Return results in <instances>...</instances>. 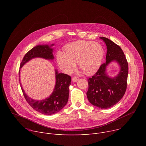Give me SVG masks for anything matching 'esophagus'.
Segmentation results:
<instances>
[{
	"instance_id": "1",
	"label": "esophagus",
	"mask_w": 146,
	"mask_h": 146,
	"mask_svg": "<svg viewBox=\"0 0 146 146\" xmlns=\"http://www.w3.org/2000/svg\"><path fill=\"white\" fill-rule=\"evenodd\" d=\"M78 79H79V78L77 77H73L72 78V81L73 82H76L77 80H78Z\"/></svg>"
}]
</instances>
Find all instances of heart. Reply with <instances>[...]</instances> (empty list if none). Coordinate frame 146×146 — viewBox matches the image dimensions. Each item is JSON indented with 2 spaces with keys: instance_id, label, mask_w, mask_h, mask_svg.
Masks as SVG:
<instances>
[{
  "instance_id": "1",
  "label": "heart",
  "mask_w": 146,
  "mask_h": 146,
  "mask_svg": "<svg viewBox=\"0 0 146 146\" xmlns=\"http://www.w3.org/2000/svg\"><path fill=\"white\" fill-rule=\"evenodd\" d=\"M65 53L58 52L56 62L59 69L70 74L75 69L76 62L79 68L87 75L94 73L100 66L104 56V49L98 42L77 40L64 47Z\"/></svg>"
}]
</instances>
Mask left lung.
Returning a JSON list of instances; mask_svg holds the SVG:
<instances>
[{"label": "left lung", "instance_id": "1", "mask_svg": "<svg viewBox=\"0 0 146 146\" xmlns=\"http://www.w3.org/2000/svg\"><path fill=\"white\" fill-rule=\"evenodd\" d=\"M107 46L106 62L101 65L97 72L88 78L87 92L89 102L98 108L108 109L117 103L125 93L127 87L128 64L121 47L110 39L101 37ZM113 61L117 62L120 71L115 78L109 77L106 73L107 66Z\"/></svg>", "mask_w": 146, "mask_h": 146}]
</instances>
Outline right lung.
<instances>
[{"mask_svg":"<svg viewBox=\"0 0 146 146\" xmlns=\"http://www.w3.org/2000/svg\"><path fill=\"white\" fill-rule=\"evenodd\" d=\"M54 46L51 44V46ZM48 45H38L29 50L24 56L20 64L21 68L24 64L35 58H42L53 60V49ZM56 83L52 94L47 98L41 100H36L29 98L24 91L20 82L24 96L29 105L36 111L46 115H51L58 113L66 105L69 99V87L71 84V77L64 73H58L55 70ZM20 81V80H19Z\"/></svg>","mask_w":146,"mask_h":146,"instance_id":"right-lung-1","label":"right lung"}]
</instances>
